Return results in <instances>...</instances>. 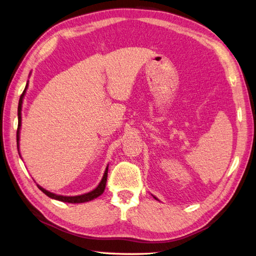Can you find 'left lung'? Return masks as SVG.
Instances as JSON below:
<instances>
[{
  "mask_svg": "<svg viewBox=\"0 0 256 256\" xmlns=\"http://www.w3.org/2000/svg\"><path fill=\"white\" fill-rule=\"evenodd\" d=\"M155 199H156V198H155Z\"/></svg>",
  "mask_w": 256,
  "mask_h": 256,
  "instance_id": "1",
  "label": "left lung"
}]
</instances>
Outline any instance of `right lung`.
<instances>
[{
	"label": "right lung",
	"instance_id": "obj_1",
	"mask_svg": "<svg viewBox=\"0 0 256 256\" xmlns=\"http://www.w3.org/2000/svg\"><path fill=\"white\" fill-rule=\"evenodd\" d=\"M28 87V84L24 88V90L22 92V94L20 96V99H19V103H18V128H17V148L19 146V129H20V125H22V99H24V96L26 94V89ZM106 180H108V167L106 169L104 172V176H103L101 182L99 183V185L96 186V188L92 190L87 192V194L84 195H80V196H60V195H56V194H52V192H48L46 190H44L43 188H40V185H38V188L42 190L45 195H47L48 197H50L52 199H56L59 200V202H70V204H80V202H90V200L99 197L101 194H103V192H104L106 188Z\"/></svg>",
	"mask_w": 256,
	"mask_h": 256
}]
</instances>
